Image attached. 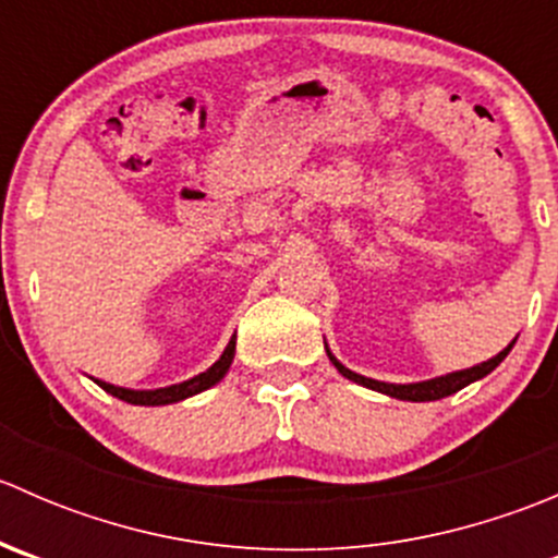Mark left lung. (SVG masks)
Segmentation results:
<instances>
[{
    "label": "left lung",
    "instance_id": "obj_1",
    "mask_svg": "<svg viewBox=\"0 0 558 558\" xmlns=\"http://www.w3.org/2000/svg\"><path fill=\"white\" fill-rule=\"evenodd\" d=\"M515 345V340L510 342L508 348H502V351L497 353V356H492L488 362H481L475 364V367L470 369H456V373H448V375H440V378H432V380H418V384H384V380H373V378H364V375L353 373V369H348L345 364H340L335 359V353L326 348V356L331 359V364L337 367V373L342 375V378L353 380V384L364 386V388H373V391H380L386 393V397H393V399H402V402H435V399H442V397H451V393L461 391L464 386L475 384V380L486 378L492 369H497L499 364L505 362V356L510 353V348Z\"/></svg>",
    "mask_w": 558,
    "mask_h": 558
}]
</instances>
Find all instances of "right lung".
I'll use <instances>...</instances> for the list:
<instances>
[{
	"instance_id": "add662e5",
	"label": "right lung",
	"mask_w": 558,
	"mask_h": 558,
	"mask_svg": "<svg viewBox=\"0 0 558 558\" xmlns=\"http://www.w3.org/2000/svg\"><path fill=\"white\" fill-rule=\"evenodd\" d=\"M232 359H234V337L229 340V345L223 348L221 359H218V362L213 364L210 369H205V373H199V375H194V378L183 380V384L165 386V388H123V386L105 384V380H97V378H94V384H97L99 388H105V391L112 393V397L123 399V402H129V404H145V408H156V404L183 402V399L194 397V393H202V391H207V388H213L218 384V380H223V375L229 373V367H232Z\"/></svg>"
}]
</instances>
